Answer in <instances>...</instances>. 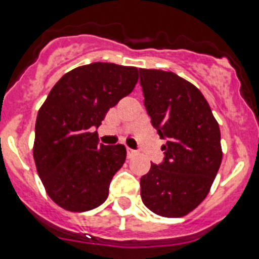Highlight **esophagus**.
Returning <instances> with one entry per match:
<instances>
[{"mask_svg":"<svg viewBox=\"0 0 259 259\" xmlns=\"http://www.w3.org/2000/svg\"><path fill=\"white\" fill-rule=\"evenodd\" d=\"M137 155V151H134V150H132V148H127V157H133L136 156Z\"/></svg>","mask_w":259,"mask_h":259,"instance_id":"1","label":"esophagus"}]
</instances>
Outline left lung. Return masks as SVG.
<instances>
[{
  "label": "left lung",
  "mask_w": 259,
  "mask_h": 259,
  "mask_svg": "<svg viewBox=\"0 0 259 259\" xmlns=\"http://www.w3.org/2000/svg\"><path fill=\"white\" fill-rule=\"evenodd\" d=\"M145 107L160 138L163 163L141 179L148 210L181 218L207 197L222 164L219 123L202 92L172 71L139 69Z\"/></svg>",
  "instance_id": "left-lung-1"
}]
</instances>
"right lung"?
<instances>
[{"label":"right lung","mask_w":259,"mask_h":259,"mask_svg":"<svg viewBox=\"0 0 259 259\" xmlns=\"http://www.w3.org/2000/svg\"><path fill=\"white\" fill-rule=\"evenodd\" d=\"M137 82V67L94 62L66 73L51 90L36 118L33 159L47 194L60 207L83 212L108 198L126 148L99 143L95 129Z\"/></svg>","instance_id":"1"}]
</instances>
